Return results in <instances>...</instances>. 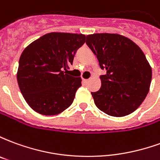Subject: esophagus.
Returning a JSON list of instances; mask_svg holds the SVG:
<instances>
[{
  "label": "esophagus",
  "mask_w": 160,
  "mask_h": 160,
  "mask_svg": "<svg viewBox=\"0 0 160 160\" xmlns=\"http://www.w3.org/2000/svg\"><path fill=\"white\" fill-rule=\"evenodd\" d=\"M83 81H84V83H87V82L89 81V80H88V79H85V80H83Z\"/></svg>",
  "instance_id": "esophagus-1"
}]
</instances>
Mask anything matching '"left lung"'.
I'll list each match as a JSON object with an SVG mask.
<instances>
[{"label":"left lung","mask_w":160,"mask_h":160,"mask_svg":"<svg viewBox=\"0 0 160 160\" xmlns=\"http://www.w3.org/2000/svg\"><path fill=\"white\" fill-rule=\"evenodd\" d=\"M87 46L96 55L101 69V87L92 92L100 111L111 117H124L137 109L147 97L152 68L141 48L119 34L87 36Z\"/></svg>","instance_id":"left-lung-1"}]
</instances>
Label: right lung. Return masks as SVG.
<instances>
[{
    "instance_id": "obj_1",
    "label": "right lung",
    "mask_w": 160,
    "mask_h": 160,
    "mask_svg": "<svg viewBox=\"0 0 160 160\" xmlns=\"http://www.w3.org/2000/svg\"><path fill=\"white\" fill-rule=\"evenodd\" d=\"M85 42L83 34L50 32L24 49L17 80L23 97L33 111L53 116L72 104L81 79L68 74L67 68L73 64L75 53Z\"/></svg>"
}]
</instances>
